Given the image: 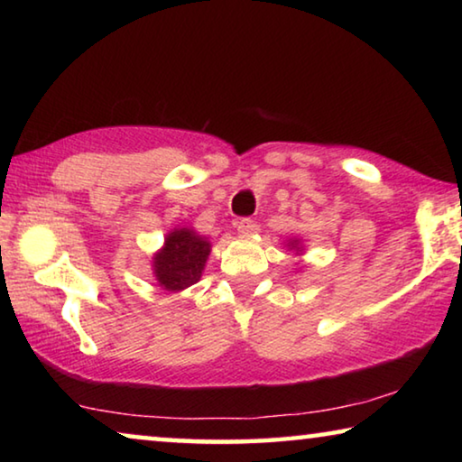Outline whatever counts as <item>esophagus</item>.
Instances as JSON below:
<instances>
[{
	"label": "esophagus",
	"instance_id": "1",
	"mask_svg": "<svg viewBox=\"0 0 462 462\" xmlns=\"http://www.w3.org/2000/svg\"><path fill=\"white\" fill-rule=\"evenodd\" d=\"M236 228L242 236H248V234H254L259 230V224H256L253 217H242V220L236 224Z\"/></svg>",
	"mask_w": 462,
	"mask_h": 462
}]
</instances>
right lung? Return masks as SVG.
<instances>
[{"instance_id": "1", "label": "right lung", "mask_w": 462, "mask_h": 462, "mask_svg": "<svg viewBox=\"0 0 462 462\" xmlns=\"http://www.w3.org/2000/svg\"><path fill=\"white\" fill-rule=\"evenodd\" d=\"M209 250H212L209 242L193 230L181 228L171 232L165 240V248L156 253L152 264L159 285L167 291H181L198 283Z\"/></svg>"}]
</instances>
